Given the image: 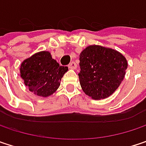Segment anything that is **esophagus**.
<instances>
[{
	"instance_id": "obj_1",
	"label": "esophagus",
	"mask_w": 146,
	"mask_h": 146,
	"mask_svg": "<svg viewBox=\"0 0 146 146\" xmlns=\"http://www.w3.org/2000/svg\"><path fill=\"white\" fill-rule=\"evenodd\" d=\"M68 68H71V69H76L77 68V64L75 62H71L69 64H68Z\"/></svg>"
}]
</instances>
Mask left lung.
<instances>
[{"label": "left lung", "instance_id": "obj_1", "mask_svg": "<svg viewBox=\"0 0 146 146\" xmlns=\"http://www.w3.org/2000/svg\"><path fill=\"white\" fill-rule=\"evenodd\" d=\"M79 60L80 85L94 100L110 96L124 79L128 66L121 53L95 45L86 47L80 53Z\"/></svg>", "mask_w": 146, "mask_h": 146}]
</instances>
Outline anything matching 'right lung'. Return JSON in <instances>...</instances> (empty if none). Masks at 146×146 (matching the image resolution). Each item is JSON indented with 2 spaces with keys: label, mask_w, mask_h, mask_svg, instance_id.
Returning <instances> with one entry per match:
<instances>
[{
  "label": "right lung",
  "mask_w": 146,
  "mask_h": 146,
  "mask_svg": "<svg viewBox=\"0 0 146 146\" xmlns=\"http://www.w3.org/2000/svg\"><path fill=\"white\" fill-rule=\"evenodd\" d=\"M68 70L52 59L50 52H40L23 61L20 68L21 77L25 85L34 94L47 97L60 85L61 78Z\"/></svg>",
  "instance_id": "add662e5"
}]
</instances>
